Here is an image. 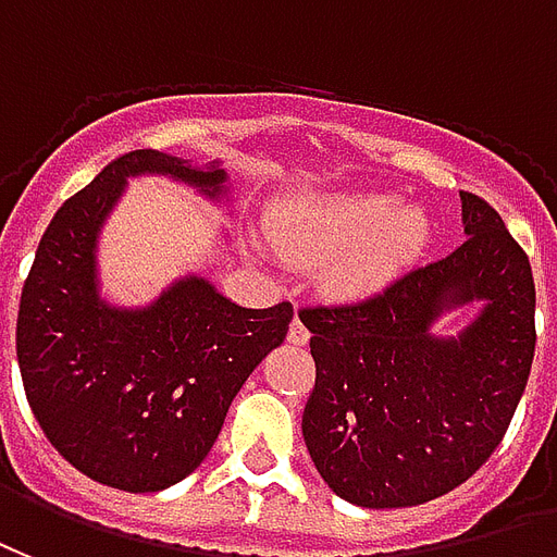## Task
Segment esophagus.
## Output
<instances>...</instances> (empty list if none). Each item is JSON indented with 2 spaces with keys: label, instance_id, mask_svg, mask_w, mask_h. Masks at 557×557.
I'll list each match as a JSON object with an SVG mask.
<instances>
[{
  "label": "esophagus",
  "instance_id": "1",
  "mask_svg": "<svg viewBox=\"0 0 557 557\" xmlns=\"http://www.w3.org/2000/svg\"><path fill=\"white\" fill-rule=\"evenodd\" d=\"M308 338H311V332H308L306 323H302L299 318H294V323H290V329H287V341L302 347V344H308Z\"/></svg>",
  "mask_w": 557,
  "mask_h": 557
}]
</instances>
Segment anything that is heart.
<instances>
[{"instance_id": "heart-1", "label": "heart", "mask_w": 557, "mask_h": 557, "mask_svg": "<svg viewBox=\"0 0 557 557\" xmlns=\"http://www.w3.org/2000/svg\"><path fill=\"white\" fill-rule=\"evenodd\" d=\"M430 237L418 207L397 210L392 195H335L296 207L275 225L287 258L332 261L329 282L341 294H371L404 273Z\"/></svg>"}]
</instances>
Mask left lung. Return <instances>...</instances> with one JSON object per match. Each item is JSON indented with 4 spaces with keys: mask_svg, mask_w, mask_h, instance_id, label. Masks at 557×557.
Instances as JSON below:
<instances>
[{
    "mask_svg": "<svg viewBox=\"0 0 557 557\" xmlns=\"http://www.w3.org/2000/svg\"><path fill=\"white\" fill-rule=\"evenodd\" d=\"M462 195L466 243L383 290L302 306L314 388L302 436L320 478L359 507H409L469 481L505 440L534 362V275L481 195ZM448 298H486L457 342L426 329Z\"/></svg>",
    "mask_w": 557,
    "mask_h": 557,
    "instance_id": "8db88e82",
    "label": "left lung"
}]
</instances>
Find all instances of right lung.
<instances>
[{
    "instance_id": "1",
    "label": "right lung",
    "mask_w": 557,
    "mask_h": 557,
    "mask_svg": "<svg viewBox=\"0 0 557 557\" xmlns=\"http://www.w3.org/2000/svg\"><path fill=\"white\" fill-rule=\"evenodd\" d=\"M165 172L219 193L225 174L160 150H129L71 195L23 284L17 362L44 436L97 484L157 493L193 474L231 400L278 347L294 306L239 308L186 278L148 311L97 299V228L129 174Z\"/></svg>"
}]
</instances>
